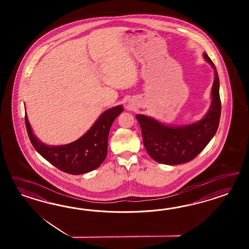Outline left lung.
<instances>
[{
  "mask_svg": "<svg viewBox=\"0 0 249 249\" xmlns=\"http://www.w3.org/2000/svg\"><path fill=\"white\" fill-rule=\"evenodd\" d=\"M204 56L214 69V80L211 106L203 120L186 126L171 127L145 115H136L144 147L151 158L160 163L177 165L188 162L204 150L216 133L221 116L218 74L207 53H204Z\"/></svg>",
  "mask_w": 249,
  "mask_h": 249,
  "instance_id": "left-lung-1",
  "label": "left lung"
}]
</instances>
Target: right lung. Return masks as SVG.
<instances>
[{
	"label": "right lung",
	"instance_id": "obj_1",
	"mask_svg": "<svg viewBox=\"0 0 249 249\" xmlns=\"http://www.w3.org/2000/svg\"><path fill=\"white\" fill-rule=\"evenodd\" d=\"M123 111L122 106L106 110L80 139L63 146H47L32 132L27 116L25 126L34 148L52 165L70 174H82L96 170L104 161L107 152V137L114 120Z\"/></svg>",
	"mask_w": 249,
	"mask_h": 249
}]
</instances>
